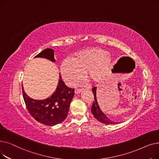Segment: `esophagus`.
Here are the masks:
<instances>
[{
    "instance_id": "obj_1",
    "label": "esophagus",
    "mask_w": 159,
    "mask_h": 159,
    "mask_svg": "<svg viewBox=\"0 0 159 159\" xmlns=\"http://www.w3.org/2000/svg\"><path fill=\"white\" fill-rule=\"evenodd\" d=\"M82 91V89H79V88H78V89H75V93H76V94H78V93H80Z\"/></svg>"
}]
</instances>
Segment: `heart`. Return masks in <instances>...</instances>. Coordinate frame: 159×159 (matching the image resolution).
<instances>
[{"label":"heart","instance_id":"obj_1","mask_svg":"<svg viewBox=\"0 0 159 159\" xmlns=\"http://www.w3.org/2000/svg\"><path fill=\"white\" fill-rule=\"evenodd\" d=\"M111 58L104 50L86 48L75 53L72 58H68L61 64V73L65 81L73 86L82 80L86 73L88 79L97 82L101 75L110 68Z\"/></svg>","mask_w":159,"mask_h":159}]
</instances>
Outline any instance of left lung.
<instances>
[{"mask_svg":"<svg viewBox=\"0 0 159 159\" xmlns=\"http://www.w3.org/2000/svg\"><path fill=\"white\" fill-rule=\"evenodd\" d=\"M96 87H94L92 89L93 93L94 95V99L95 101H93V105L91 106V111L92 113V114L93 115L94 117L98 120L99 122H101L103 124H118V122H113V120H110L109 118L107 117V116L101 111V108L99 107V106L98 104V102L97 100V97H96Z\"/></svg>","mask_w":159,"mask_h":159,"instance_id":"left-lung-1","label":"left lung"}]
</instances>
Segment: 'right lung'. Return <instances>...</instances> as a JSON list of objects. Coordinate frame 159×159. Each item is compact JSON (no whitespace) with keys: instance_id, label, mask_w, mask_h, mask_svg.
<instances>
[{"instance_id":"add662e5","label":"right lung","mask_w":159,"mask_h":159,"mask_svg":"<svg viewBox=\"0 0 159 159\" xmlns=\"http://www.w3.org/2000/svg\"><path fill=\"white\" fill-rule=\"evenodd\" d=\"M35 57L46 58L55 62L54 52L52 49H46ZM22 95L30 114L40 123L52 126L63 122L67 117L71 100L74 96V88L67 86L60 80L55 92L44 100H35L29 97L22 86Z\"/></svg>"}]
</instances>
